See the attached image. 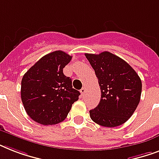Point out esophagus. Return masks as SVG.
I'll use <instances>...</instances> for the list:
<instances>
[{
    "label": "esophagus",
    "mask_w": 159,
    "mask_h": 159,
    "mask_svg": "<svg viewBox=\"0 0 159 159\" xmlns=\"http://www.w3.org/2000/svg\"><path fill=\"white\" fill-rule=\"evenodd\" d=\"M86 90H87V88H86V87H83L82 88V89L80 90V92L82 93V95H84L85 94V92H86Z\"/></svg>",
    "instance_id": "34e87169"
}]
</instances>
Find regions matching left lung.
Masks as SVG:
<instances>
[{"label": "left lung", "instance_id": "1", "mask_svg": "<svg viewBox=\"0 0 159 159\" xmlns=\"http://www.w3.org/2000/svg\"><path fill=\"white\" fill-rule=\"evenodd\" d=\"M98 78L102 97L90 116L104 127H116L130 118L140 101L142 82L130 65L113 53H85Z\"/></svg>", "mask_w": 159, "mask_h": 159}]
</instances>
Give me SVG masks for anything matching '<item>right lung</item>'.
<instances>
[{"label": "right lung", "instance_id": "obj_1", "mask_svg": "<svg viewBox=\"0 0 159 159\" xmlns=\"http://www.w3.org/2000/svg\"><path fill=\"white\" fill-rule=\"evenodd\" d=\"M72 56L57 50L46 54L25 72L21 81V100L33 120L52 125L66 119L80 92L72 88V79L63 68Z\"/></svg>", "mask_w": 159, "mask_h": 159}]
</instances>
